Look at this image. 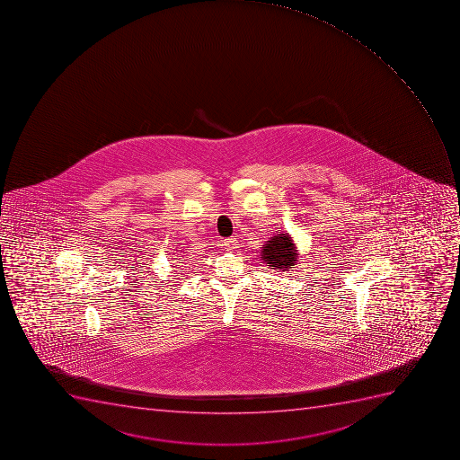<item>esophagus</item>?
Masks as SVG:
<instances>
[{"label": "esophagus", "instance_id": "1", "mask_svg": "<svg viewBox=\"0 0 460 460\" xmlns=\"http://www.w3.org/2000/svg\"><path fill=\"white\" fill-rule=\"evenodd\" d=\"M223 244L224 248L228 249V251H233V249L236 248L237 246V240L230 237V239L224 240Z\"/></svg>", "mask_w": 460, "mask_h": 460}]
</instances>
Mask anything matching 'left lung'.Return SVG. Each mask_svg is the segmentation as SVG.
I'll list each match as a JSON object with an SVG mask.
<instances>
[{"label": "left lung", "instance_id": "left-lung-1", "mask_svg": "<svg viewBox=\"0 0 460 460\" xmlns=\"http://www.w3.org/2000/svg\"><path fill=\"white\" fill-rule=\"evenodd\" d=\"M260 256L268 268L280 271H290V268H295L299 261L295 240L288 232H277V234L270 237L262 244Z\"/></svg>", "mask_w": 460, "mask_h": 460}]
</instances>
